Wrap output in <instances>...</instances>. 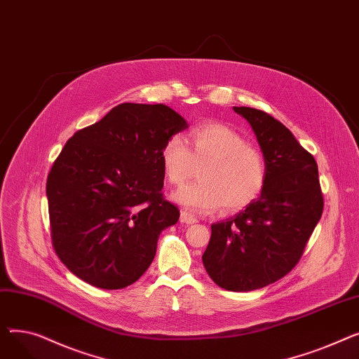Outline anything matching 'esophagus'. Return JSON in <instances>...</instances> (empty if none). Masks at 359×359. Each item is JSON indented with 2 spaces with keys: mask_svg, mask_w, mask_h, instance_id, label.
Segmentation results:
<instances>
[{
  "mask_svg": "<svg viewBox=\"0 0 359 359\" xmlns=\"http://www.w3.org/2000/svg\"><path fill=\"white\" fill-rule=\"evenodd\" d=\"M180 222H182V224L191 225V224H196V222H198V218H195V217L191 215V214H187L186 211H182V212H180Z\"/></svg>",
  "mask_w": 359,
  "mask_h": 359,
  "instance_id": "esophagus-1",
  "label": "esophagus"
}]
</instances>
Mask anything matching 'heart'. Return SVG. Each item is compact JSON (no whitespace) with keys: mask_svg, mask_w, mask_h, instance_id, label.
I'll use <instances>...</instances> for the list:
<instances>
[{"mask_svg":"<svg viewBox=\"0 0 359 359\" xmlns=\"http://www.w3.org/2000/svg\"><path fill=\"white\" fill-rule=\"evenodd\" d=\"M187 140L191 149L182 135H170L160 149L164 176L172 184H182L191 176L194 161H206L198 182L172 194L175 202L186 211L208 214L221 205L225 211H238L257 199L266 183V161L240 132L219 122H205L194 126Z\"/></svg>","mask_w":359,"mask_h":359,"instance_id":"obj_1","label":"heart"}]
</instances>
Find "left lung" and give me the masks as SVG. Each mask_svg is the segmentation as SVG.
Listing matches in <instances>:
<instances>
[{
  "label": "left lung",
  "mask_w": 359,
  "mask_h": 359,
  "mask_svg": "<svg viewBox=\"0 0 359 359\" xmlns=\"http://www.w3.org/2000/svg\"><path fill=\"white\" fill-rule=\"evenodd\" d=\"M248 119L266 161L260 196L236 217L211 225L202 262L215 284L246 292L284 278L303 256L323 212L314 157L279 121L253 107H233Z\"/></svg>",
  "instance_id": "obj_1"
}]
</instances>
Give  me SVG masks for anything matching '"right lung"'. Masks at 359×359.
I'll use <instances>...</instances> for the list:
<instances>
[{
  "instance_id": "right-lung-1",
  "label": "right lung",
  "mask_w": 359,
  "mask_h": 359,
  "mask_svg": "<svg viewBox=\"0 0 359 359\" xmlns=\"http://www.w3.org/2000/svg\"><path fill=\"white\" fill-rule=\"evenodd\" d=\"M186 128L165 104L122 103L67 141L46 196L53 249L75 276L121 290L148 269L160 233L180 215L161 194L160 149Z\"/></svg>"
}]
</instances>
